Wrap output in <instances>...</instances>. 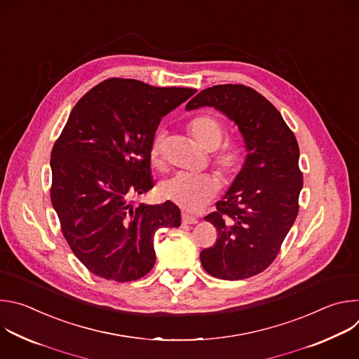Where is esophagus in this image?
Instances as JSON below:
<instances>
[{
    "label": "esophagus",
    "instance_id": "1",
    "mask_svg": "<svg viewBox=\"0 0 359 359\" xmlns=\"http://www.w3.org/2000/svg\"><path fill=\"white\" fill-rule=\"evenodd\" d=\"M182 222H183L184 224H194V223H197V217H196V216H191V215H189V213H186V212H183V213H182Z\"/></svg>",
    "mask_w": 359,
    "mask_h": 359
}]
</instances>
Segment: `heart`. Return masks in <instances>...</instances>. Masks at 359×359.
Here are the masks:
<instances>
[{"label":"heart","instance_id":"heart-1","mask_svg":"<svg viewBox=\"0 0 359 359\" xmlns=\"http://www.w3.org/2000/svg\"><path fill=\"white\" fill-rule=\"evenodd\" d=\"M189 130L193 139L206 150L219 147L224 137L223 123L209 114L193 118L189 123ZM162 147L163 136L158 135L149 149V159L153 165L161 162ZM212 161L224 182L231 183L244 169L247 161L245 150L240 143H227L215 151ZM219 190L220 179L215 173L191 175L177 172L159 184V193L165 200L191 212L203 209L217 196Z\"/></svg>","mask_w":359,"mask_h":359}]
</instances>
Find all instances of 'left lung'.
<instances>
[{"mask_svg":"<svg viewBox=\"0 0 359 359\" xmlns=\"http://www.w3.org/2000/svg\"><path fill=\"white\" fill-rule=\"evenodd\" d=\"M200 107H215L234 121L248 151L217 210L204 217L216 227L217 240L200 252V262L220 280L250 278L276 260L297 219L302 189L298 142L271 102L250 86L203 89L186 109Z\"/></svg>","mask_w":359,"mask_h":359,"instance_id":"1","label":"left lung"}]
</instances>
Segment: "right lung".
<instances>
[{
  "label": "right lung",
  "mask_w": 359,
  "mask_h": 359,
  "mask_svg": "<svg viewBox=\"0 0 359 359\" xmlns=\"http://www.w3.org/2000/svg\"><path fill=\"white\" fill-rule=\"evenodd\" d=\"M194 93L109 78L74 107L50 151V201L90 273L118 283L142 278L156 262V230L180 226L172 201L136 206L130 196L153 187L149 149L158 126Z\"/></svg>",
  "instance_id": "1"
}]
</instances>
